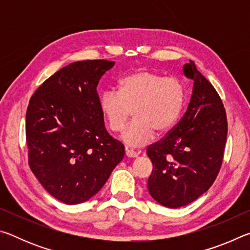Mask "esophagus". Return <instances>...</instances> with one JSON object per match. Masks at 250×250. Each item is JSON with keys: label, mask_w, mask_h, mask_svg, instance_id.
<instances>
[{"label": "esophagus", "mask_w": 250, "mask_h": 250, "mask_svg": "<svg viewBox=\"0 0 250 250\" xmlns=\"http://www.w3.org/2000/svg\"><path fill=\"white\" fill-rule=\"evenodd\" d=\"M125 155L128 156V158H137L138 153L134 150H131V149H128V147H125Z\"/></svg>", "instance_id": "1"}]
</instances>
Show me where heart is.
<instances>
[{
    "label": "heart",
    "instance_id": "obj_1",
    "mask_svg": "<svg viewBox=\"0 0 250 250\" xmlns=\"http://www.w3.org/2000/svg\"><path fill=\"white\" fill-rule=\"evenodd\" d=\"M186 97L182 79L138 69L120 79L118 91L103 92L99 105L113 133L122 131L133 111L134 120L121 139L128 146H141L149 143L155 132L162 135L171 131L183 112Z\"/></svg>",
    "mask_w": 250,
    "mask_h": 250
}]
</instances>
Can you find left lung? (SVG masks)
Segmentation results:
<instances>
[{
    "instance_id": "8db88e82",
    "label": "left lung",
    "mask_w": 250,
    "mask_h": 250,
    "mask_svg": "<svg viewBox=\"0 0 250 250\" xmlns=\"http://www.w3.org/2000/svg\"><path fill=\"white\" fill-rule=\"evenodd\" d=\"M183 70L194 80L188 110L166 137L146 150L153 164L147 189L170 208L189 204L210 188L221 170L227 139L226 111L217 91L194 62Z\"/></svg>"
}]
</instances>
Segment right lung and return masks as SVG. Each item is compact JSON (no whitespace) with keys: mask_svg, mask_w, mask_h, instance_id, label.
Wrapping results in <instances>:
<instances>
[{"mask_svg":"<svg viewBox=\"0 0 250 250\" xmlns=\"http://www.w3.org/2000/svg\"><path fill=\"white\" fill-rule=\"evenodd\" d=\"M115 62H75L41 84L26 111L28 164L50 195L66 204L96 195L125 155L104 125L97 86Z\"/></svg>","mask_w":250,"mask_h":250,"instance_id":"right-lung-1","label":"right lung"}]
</instances>
